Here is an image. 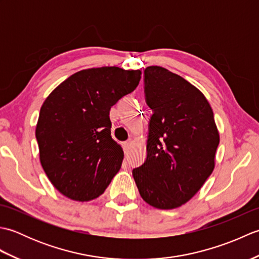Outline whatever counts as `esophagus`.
I'll list each match as a JSON object with an SVG mask.
<instances>
[{
    "label": "esophagus",
    "mask_w": 259,
    "mask_h": 259,
    "mask_svg": "<svg viewBox=\"0 0 259 259\" xmlns=\"http://www.w3.org/2000/svg\"><path fill=\"white\" fill-rule=\"evenodd\" d=\"M131 145H133V141H126V142H124V144H123V150H124V152H128V150L130 149Z\"/></svg>",
    "instance_id": "1"
}]
</instances>
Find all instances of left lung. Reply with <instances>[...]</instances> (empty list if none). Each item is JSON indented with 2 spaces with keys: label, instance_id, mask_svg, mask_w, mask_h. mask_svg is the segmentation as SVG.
I'll list each match as a JSON object with an SVG mask.
<instances>
[{
  "label": "left lung",
  "instance_id": "1",
  "mask_svg": "<svg viewBox=\"0 0 259 259\" xmlns=\"http://www.w3.org/2000/svg\"><path fill=\"white\" fill-rule=\"evenodd\" d=\"M149 123L147 159L133 170L140 196L157 209L189 201L211 175L219 131L205 95L180 75L152 65L145 69Z\"/></svg>",
  "mask_w": 259,
  "mask_h": 259
}]
</instances>
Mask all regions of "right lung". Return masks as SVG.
<instances>
[{"mask_svg": "<svg viewBox=\"0 0 259 259\" xmlns=\"http://www.w3.org/2000/svg\"><path fill=\"white\" fill-rule=\"evenodd\" d=\"M140 79V70H81L43 102L35 128L40 162L51 184L69 199H95L120 170L124 155L111 137L109 112Z\"/></svg>", "mask_w": 259, "mask_h": 259, "instance_id": "obj_1", "label": "right lung"}]
</instances>
